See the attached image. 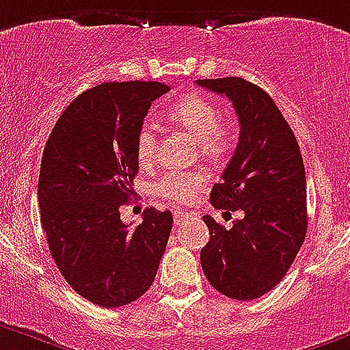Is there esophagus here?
Returning a JSON list of instances; mask_svg holds the SVG:
<instances>
[{"label":"esophagus","mask_w":350,"mask_h":350,"mask_svg":"<svg viewBox=\"0 0 350 350\" xmlns=\"http://www.w3.org/2000/svg\"><path fill=\"white\" fill-rule=\"evenodd\" d=\"M190 218V213H187V211H181V209H174V223L176 225H181L185 219Z\"/></svg>","instance_id":"obj_1"}]
</instances>
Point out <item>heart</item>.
Instances as JSON below:
<instances>
[{
  "label": "heart",
  "instance_id": "heart-1",
  "mask_svg": "<svg viewBox=\"0 0 350 350\" xmlns=\"http://www.w3.org/2000/svg\"><path fill=\"white\" fill-rule=\"evenodd\" d=\"M167 118L178 127L190 132L198 141L204 155L221 157L234 144L232 127L219 122L218 108L200 94H188L167 109ZM157 152V131L150 122H144L136 136V157L141 165L153 160ZM204 178L198 172H165L157 181L155 190L171 202H188L195 191L204 187Z\"/></svg>",
  "mask_w": 350,
  "mask_h": 350
}]
</instances>
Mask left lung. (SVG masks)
Masks as SVG:
<instances>
[{"mask_svg":"<svg viewBox=\"0 0 350 350\" xmlns=\"http://www.w3.org/2000/svg\"><path fill=\"white\" fill-rule=\"evenodd\" d=\"M226 96L241 134L235 153L211 191L225 213L242 211L226 230L209 214V242L200 265L216 291L234 300H254L275 288L297 258L307 234V181L300 146L272 97L237 77L197 80Z\"/></svg>","mask_w":350,"mask_h":350,"instance_id":"1","label":"left lung"}]
</instances>
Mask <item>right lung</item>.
Masks as SVG:
<instances>
[{
  "label": "right lung",
  "mask_w": 350,
  "mask_h": 350,
  "mask_svg": "<svg viewBox=\"0 0 350 350\" xmlns=\"http://www.w3.org/2000/svg\"><path fill=\"white\" fill-rule=\"evenodd\" d=\"M160 81H109L81 92L46 141L38 181L42 226L68 284L99 307L143 297L172 228L171 211H144L134 230L120 206L134 195L136 136Z\"/></svg>",
  "instance_id": "1"
}]
</instances>
